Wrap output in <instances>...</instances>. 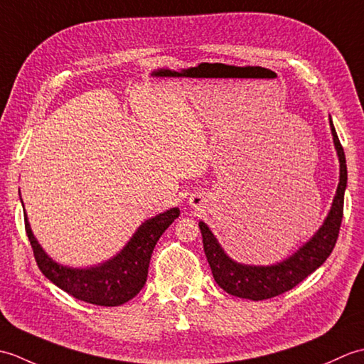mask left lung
Returning a JSON list of instances; mask_svg holds the SVG:
<instances>
[{
    "label": "left lung",
    "instance_id": "obj_1",
    "mask_svg": "<svg viewBox=\"0 0 364 364\" xmlns=\"http://www.w3.org/2000/svg\"><path fill=\"white\" fill-rule=\"evenodd\" d=\"M330 129L333 136L335 150L339 159V183L333 203L330 206L326 220L321 228L299 247L297 252L289 255L288 258L269 266L242 264L228 257L222 249L218 237L214 236L210 227L203 220L198 222L203 236V249L206 259L210 262L211 272L215 283L231 296L249 299V300H266L270 297L292 289L300 282L313 274L316 269L323 264L336 244L339 227L343 220L344 210V192L347 186V166L344 150L339 142L333 122L330 117Z\"/></svg>",
    "mask_w": 364,
    "mask_h": 364
}]
</instances>
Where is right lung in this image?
Returning a JSON list of instances; mask_svg holds the SVG:
<instances>
[{"label": "right lung", "instance_id": "obj_1", "mask_svg": "<svg viewBox=\"0 0 364 364\" xmlns=\"http://www.w3.org/2000/svg\"><path fill=\"white\" fill-rule=\"evenodd\" d=\"M178 215L180 210L170 208L145 220L115 257L90 267H70L54 261L38 244L26 213L25 227L37 266L51 283L87 304L119 306L136 297L144 288L154 245Z\"/></svg>", "mask_w": 364, "mask_h": 364}]
</instances>
